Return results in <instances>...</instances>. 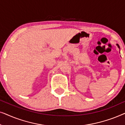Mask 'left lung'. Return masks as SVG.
Segmentation results:
<instances>
[{
    "label": "left lung",
    "mask_w": 125,
    "mask_h": 125,
    "mask_svg": "<svg viewBox=\"0 0 125 125\" xmlns=\"http://www.w3.org/2000/svg\"><path fill=\"white\" fill-rule=\"evenodd\" d=\"M117 46H118V48H119V45H118V44H117Z\"/></svg>",
    "instance_id": "1"
}]
</instances>
